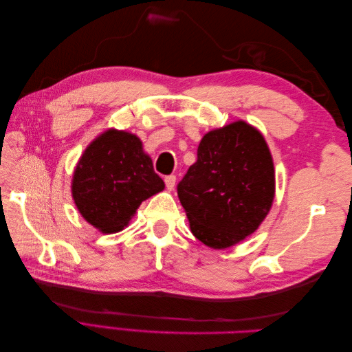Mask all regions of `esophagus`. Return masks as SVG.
Segmentation results:
<instances>
[{"mask_svg":"<svg viewBox=\"0 0 352 352\" xmlns=\"http://www.w3.org/2000/svg\"><path fill=\"white\" fill-rule=\"evenodd\" d=\"M164 184H166V188L168 190H172L175 188V184H176V176L175 175H168L164 177Z\"/></svg>","mask_w":352,"mask_h":352,"instance_id":"34e87169","label":"esophagus"}]
</instances>
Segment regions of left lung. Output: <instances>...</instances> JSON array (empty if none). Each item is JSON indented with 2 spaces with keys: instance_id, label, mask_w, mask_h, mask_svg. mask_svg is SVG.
Returning a JSON list of instances; mask_svg holds the SVG:
<instances>
[{
  "instance_id": "left-lung-1",
  "label": "left lung",
  "mask_w": 352,
  "mask_h": 352,
  "mask_svg": "<svg viewBox=\"0 0 352 352\" xmlns=\"http://www.w3.org/2000/svg\"><path fill=\"white\" fill-rule=\"evenodd\" d=\"M197 162L177 184L194 236L223 250L251 235L274 197L273 160L263 135L235 122L202 138Z\"/></svg>"
}]
</instances>
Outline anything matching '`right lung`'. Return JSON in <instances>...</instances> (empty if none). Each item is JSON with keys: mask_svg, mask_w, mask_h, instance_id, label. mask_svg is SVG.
<instances>
[{"mask_svg": "<svg viewBox=\"0 0 352 352\" xmlns=\"http://www.w3.org/2000/svg\"><path fill=\"white\" fill-rule=\"evenodd\" d=\"M163 189L140 138L113 129L85 150L72 184L80 214L102 233L122 230L141 202Z\"/></svg>", "mask_w": 352, "mask_h": 352, "instance_id": "right-lung-1", "label": "right lung"}]
</instances>
